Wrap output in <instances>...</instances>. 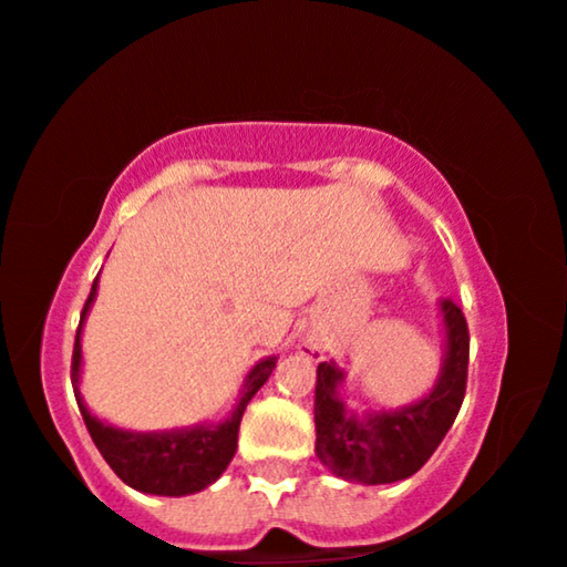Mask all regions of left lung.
<instances>
[{"label":"left lung","mask_w":567,"mask_h":567,"mask_svg":"<svg viewBox=\"0 0 567 567\" xmlns=\"http://www.w3.org/2000/svg\"><path fill=\"white\" fill-rule=\"evenodd\" d=\"M442 319L447 329V353L440 382L424 400L403 411L374 413L355 419L337 398L342 371L334 363H319L317 400V455L334 476L358 484H392L413 476L453 426L468 382V324L461 306L442 300Z\"/></svg>","instance_id":"obj_1"}]
</instances>
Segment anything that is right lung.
<instances>
[{
    "label": "right lung",
    "instance_id": "obj_1",
    "mask_svg": "<svg viewBox=\"0 0 567 567\" xmlns=\"http://www.w3.org/2000/svg\"><path fill=\"white\" fill-rule=\"evenodd\" d=\"M96 282L85 300L81 313V327L89 306L96 296ZM81 327L75 332V348H73V367H70V379L75 386V400L81 408V415L89 429L93 444L110 468L117 474L127 486L146 494H164V497H183V494H193L206 489V486L217 482L221 471L233 461L235 450H238V429L240 419L250 398L261 390L264 382L271 377V369L277 367V358H264L250 371L243 386V398L235 413L227 421L217 426H196L185 429V432H162V434H133L123 432V429L106 426L96 415L89 413L83 405L81 395H78V377H81Z\"/></svg>",
    "mask_w": 567,
    "mask_h": 567
}]
</instances>
